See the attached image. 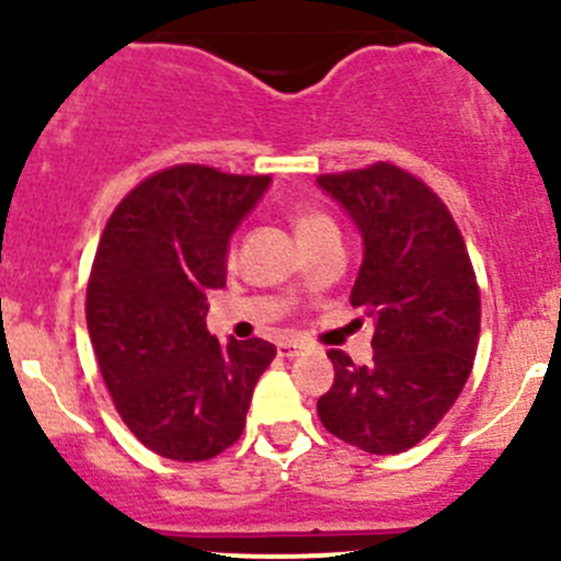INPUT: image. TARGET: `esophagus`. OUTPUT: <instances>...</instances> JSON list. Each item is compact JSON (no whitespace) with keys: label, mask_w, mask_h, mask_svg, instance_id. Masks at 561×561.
<instances>
[{"label":"esophagus","mask_w":561,"mask_h":561,"mask_svg":"<svg viewBox=\"0 0 561 561\" xmlns=\"http://www.w3.org/2000/svg\"><path fill=\"white\" fill-rule=\"evenodd\" d=\"M279 358H298V355H304V347L296 342H279Z\"/></svg>","instance_id":"1"}]
</instances>
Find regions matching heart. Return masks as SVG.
Returning <instances> with one entry per match:
<instances>
[{
  "instance_id": "obj_1",
  "label": "heart",
  "mask_w": 561,
  "mask_h": 561,
  "mask_svg": "<svg viewBox=\"0 0 561 561\" xmlns=\"http://www.w3.org/2000/svg\"><path fill=\"white\" fill-rule=\"evenodd\" d=\"M293 228H296L301 244L307 247L314 236L322 233V230H331L333 222L325 217V214L312 211V208H298V211L293 214Z\"/></svg>"
}]
</instances>
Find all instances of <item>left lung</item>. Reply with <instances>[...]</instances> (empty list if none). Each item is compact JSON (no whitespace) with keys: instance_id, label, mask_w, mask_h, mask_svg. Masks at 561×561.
I'll return each mask as SVG.
<instances>
[{"instance_id":"obj_1","label":"left lung","mask_w":561,"mask_h":561,"mask_svg":"<svg viewBox=\"0 0 561 561\" xmlns=\"http://www.w3.org/2000/svg\"><path fill=\"white\" fill-rule=\"evenodd\" d=\"M364 241L350 304L375 322V360L331 350L333 386L317 415L333 437L375 456L404 454L454 407L480 333V293L445 203L401 168L317 179Z\"/></svg>"}]
</instances>
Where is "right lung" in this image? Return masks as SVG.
I'll return each mask as SVG.
<instances>
[{"instance_id":"1","label":"right lung","mask_w":561,"mask_h":561,"mask_svg":"<svg viewBox=\"0 0 561 561\" xmlns=\"http://www.w3.org/2000/svg\"><path fill=\"white\" fill-rule=\"evenodd\" d=\"M268 186V175L168 168L118 203L94 254L87 325L103 380L129 432L173 461H206L241 437L276 355L206 328L230 239Z\"/></svg>"}]
</instances>
